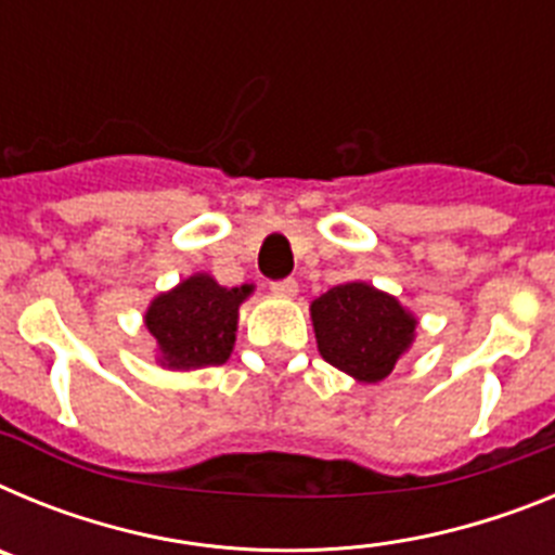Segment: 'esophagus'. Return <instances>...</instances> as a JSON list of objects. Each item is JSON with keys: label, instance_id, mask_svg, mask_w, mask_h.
<instances>
[{"label": "esophagus", "instance_id": "esophagus-1", "mask_svg": "<svg viewBox=\"0 0 555 555\" xmlns=\"http://www.w3.org/2000/svg\"><path fill=\"white\" fill-rule=\"evenodd\" d=\"M272 292L278 294V297H294V294H297V281H294V278H286V281H274Z\"/></svg>", "mask_w": 555, "mask_h": 555}]
</instances>
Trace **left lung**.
Masks as SVG:
<instances>
[{
    "label": "left lung",
    "instance_id": "1",
    "mask_svg": "<svg viewBox=\"0 0 555 555\" xmlns=\"http://www.w3.org/2000/svg\"><path fill=\"white\" fill-rule=\"evenodd\" d=\"M311 320L322 358L364 384H377L395 370L416 325L395 297L366 283L333 286L311 302Z\"/></svg>",
    "mask_w": 555,
    "mask_h": 555
}]
</instances>
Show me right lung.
<instances>
[{
  "mask_svg": "<svg viewBox=\"0 0 555 555\" xmlns=\"http://www.w3.org/2000/svg\"><path fill=\"white\" fill-rule=\"evenodd\" d=\"M249 292L253 286L224 288L210 274H194L169 294H160L146 311L160 364L175 370L224 364L235 341L238 306Z\"/></svg>",
  "mask_w": 555,
  "mask_h": 555,
  "instance_id": "1",
  "label": "right lung"
}]
</instances>
